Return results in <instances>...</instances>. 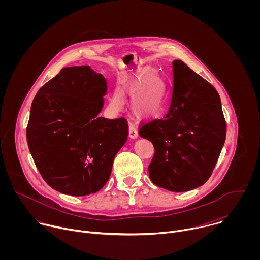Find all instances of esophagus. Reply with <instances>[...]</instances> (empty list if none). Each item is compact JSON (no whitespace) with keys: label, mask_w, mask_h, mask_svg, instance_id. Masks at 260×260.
<instances>
[{"label":"esophagus","mask_w":260,"mask_h":260,"mask_svg":"<svg viewBox=\"0 0 260 260\" xmlns=\"http://www.w3.org/2000/svg\"><path fill=\"white\" fill-rule=\"evenodd\" d=\"M128 136H129V138H132V139H136V138H138V136H139L137 127H136L134 124H132V123H129V125H128Z\"/></svg>","instance_id":"34e87169"}]
</instances>
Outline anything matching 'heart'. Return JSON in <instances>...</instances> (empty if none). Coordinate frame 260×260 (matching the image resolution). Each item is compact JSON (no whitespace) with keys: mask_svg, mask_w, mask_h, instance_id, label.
Returning <instances> with one entry per match:
<instances>
[{"mask_svg":"<svg viewBox=\"0 0 260 260\" xmlns=\"http://www.w3.org/2000/svg\"><path fill=\"white\" fill-rule=\"evenodd\" d=\"M150 73H145L135 80H125L122 83L123 93L131 94L136 90L132 96V108L135 114L141 117H152L157 115L164 109L168 98L166 83L159 78L150 80ZM122 102V94L120 90L116 89L111 96V105L115 109H119Z\"/></svg>","mask_w":260,"mask_h":260,"instance_id":"1","label":"heart"}]
</instances>
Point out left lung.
<instances>
[{"instance_id": "left-lung-1", "label": "left lung", "mask_w": 260, "mask_h": 260, "mask_svg": "<svg viewBox=\"0 0 260 260\" xmlns=\"http://www.w3.org/2000/svg\"><path fill=\"white\" fill-rule=\"evenodd\" d=\"M167 115L142 123L139 135L154 146L150 180L173 192L194 189L213 173L224 145L226 122L217 90L182 60L173 62Z\"/></svg>"}]
</instances>
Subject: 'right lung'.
Returning a JSON list of instances; mask_svg holds the SVG:
<instances>
[{
    "label": "right lung",
    "mask_w": 260,
    "mask_h": 260,
    "mask_svg": "<svg viewBox=\"0 0 260 260\" xmlns=\"http://www.w3.org/2000/svg\"><path fill=\"white\" fill-rule=\"evenodd\" d=\"M107 92L89 66L63 68L37 92L26 141L35 165L53 189L73 197L98 192L128 136L124 117H99Z\"/></svg>",
    "instance_id": "1"
}]
</instances>
